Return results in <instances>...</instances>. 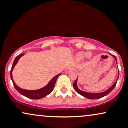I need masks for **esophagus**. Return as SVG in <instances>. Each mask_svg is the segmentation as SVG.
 <instances>
[{"label": "esophagus", "instance_id": "esophagus-1", "mask_svg": "<svg viewBox=\"0 0 128 128\" xmlns=\"http://www.w3.org/2000/svg\"><path fill=\"white\" fill-rule=\"evenodd\" d=\"M72 70H73V69H72V68H70V67L67 68L65 69V70H64V72H65V73H66V74H68L70 71H72Z\"/></svg>", "mask_w": 128, "mask_h": 128}]
</instances>
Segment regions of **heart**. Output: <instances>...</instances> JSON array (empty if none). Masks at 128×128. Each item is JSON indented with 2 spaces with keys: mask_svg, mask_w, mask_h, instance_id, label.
I'll return each instance as SVG.
<instances>
[{
  "mask_svg": "<svg viewBox=\"0 0 128 128\" xmlns=\"http://www.w3.org/2000/svg\"><path fill=\"white\" fill-rule=\"evenodd\" d=\"M75 58H76V60H81L84 59V58H90L91 57V54L90 53H86L85 52H77V53L75 55Z\"/></svg>",
  "mask_w": 128,
  "mask_h": 128,
  "instance_id": "b5f03b06",
  "label": "heart"
}]
</instances>
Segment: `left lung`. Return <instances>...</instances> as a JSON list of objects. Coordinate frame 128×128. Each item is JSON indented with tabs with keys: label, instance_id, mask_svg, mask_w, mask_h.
Segmentation results:
<instances>
[{
	"label": "left lung",
	"instance_id": "left-lung-1",
	"mask_svg": "<svg viewBox=\"0 0 128 128\" xmlns=\"http://www.w3.org/2000/svg\"><path fill=\"white\" fill-rule=\"evenodd\" d=\"M110 55H112L113 58H114L116 62V64H118V61H117V59H116V57L114 56V55H112V54L109 53ZM119 71L118 70V78L116 79V81H115V82L113 84L112 86L109 88H108L107 90H106L103 92H86V91L81 90L80 88H78V86H77V82H78V78L75 80V82L74 83V87L75 90L76 91L78 94H80V95H81L83 97L86 98L88 99H91V100H94V99H98V98H100L104 97V96H107L108 94H109V93L111 92L114 89V88L116 86V83H117V81L118 80V78H119Z\"/></svg>",
	"mask_w": 128,
	"mask_h": 128
}]
</instances>
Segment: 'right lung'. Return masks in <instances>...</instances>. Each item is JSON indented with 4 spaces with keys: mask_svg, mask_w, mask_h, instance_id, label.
I'll use <instances>...</instances> for the list:
<instances>
[{
    "mask_svg": "<svg viewBox=\"0 0 128 128\" xmlns=\"http://www.w3.org/2000/svg\"><path fill=\"white\" fill-rule=\"evenodd\" d=\"M24 54L23 53V54H20L19 56L16 57L15 60H14L13 64H12V68H11L10 78L11 80H12V82H13L14 86H15V89L21 95L25 96V97L29 98L31 99H34V100L42 98L44 97L47 95H48V94H49L50 93H51L52 91L53 90L55 86V84H56L57 78H58V76L60 75V74H59L58 75H57L53 77L46 86H44V87L40 88V89L35 90H24L19 87V86L16 84V83L15 82V81H14L13 79V77H12V70H13V69L14 68H15L16 64L18 63L19 59H20L22 56H24Z\"/></svg>",
    "mask_w": 128,
    "mask_h": 128,
    "instance_id": "obj_1",
    "label": "right lung"
}]
</instances>
